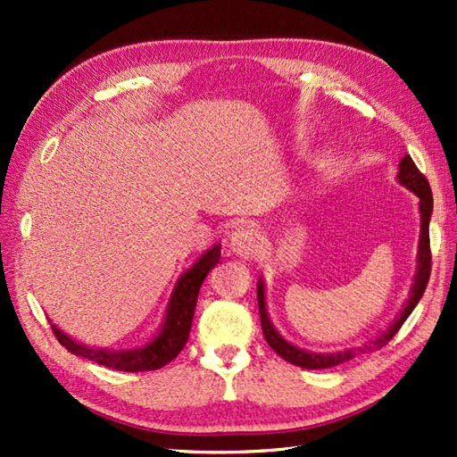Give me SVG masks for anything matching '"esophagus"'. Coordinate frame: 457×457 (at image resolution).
Returning a JSON list of instances; mask_svg holds the SVG:
<instances>
[{"mask_svg": "<svg viewBox=\"0 0 457 457\" xmlns=\"http://www.w3.org/2000/svg\"><path fill=\"white\" fill-rule=\"evenodd\" d=\"M228 247L231 253H236L239 257H251L257 253L259 249V236L253 228H237L229 234Z\"/></svg>", "mask_w": 457, "mask_h": 457, "instance_id": "obj_1", "label": "esophagus"}]
</instances>
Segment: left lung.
I'll list each match as a JSON object with an SVG mask.
<instances>
[{"instance_id":"1","label":"left lung","mask_w":457,"mask_h":457,"mask_svg":"<svg viewBox=\"0 0 457 457\" xmlns=\"http://www.w3.org/2000/svg\"><path fill=\"white\" fill-rule=\"evenodd\" d=\"M399 180L404 184L406 188L412 190L416 196L420 198V247H419V273H416L414 278V287L409 303H406L404 310L399 314V318L395 320L393 326L386 329L383 336H378L371 345H365V349H381L393 339V336L399 332L401 326L404 324V320L411 316L414 306L419 304V300L422 298L426 287H428V278H430V270H432V251H430V216H432V190L430 184L426 180L424 174L416 167L414 161L411 159V154L401 161L399 164ZM257 298H259V314H261V326H263V336L267 339V344L270 349L285 359V361L304 367V369H326V367H334L344 361H349V359L355 357V352H342V353H308L304 349H298L293 344L285 342L283 337L277 334V329L270 326V320L267 316L265 310V290L263 283H259L257 287ZM363 347H359V352H365Z\"/></svg>"}]
</instances>
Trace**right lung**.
<instances>
[{
	"label": "right lung",
	"instance_id": "1",
	"mask_svg": "<svg viewBox=\"0 0 457 457\" xmlns=\"http://www.w3.org/2000/svg\"><path fill=\"white\" fill-rule=\"evenodd\" d=\"M220 255H221L220 245H213L196 261V265L190 267V270H187V273L180 277L169 303L167 322H164L162 332L145 347L129 349V352L94 349V347L74 342V339L62 334L54 324H51L53 334L58 342H61V345H64L71 353L90 359V361H96L98 365L112 367L115 371L137 373V371H154V369H161L167 363H170L172 359L182 352V347L187 345L200 287L210 270L218 265Z\"/></svg>",
	"mask_w": 457,
	"mask_h": 457
}]
</instances>
